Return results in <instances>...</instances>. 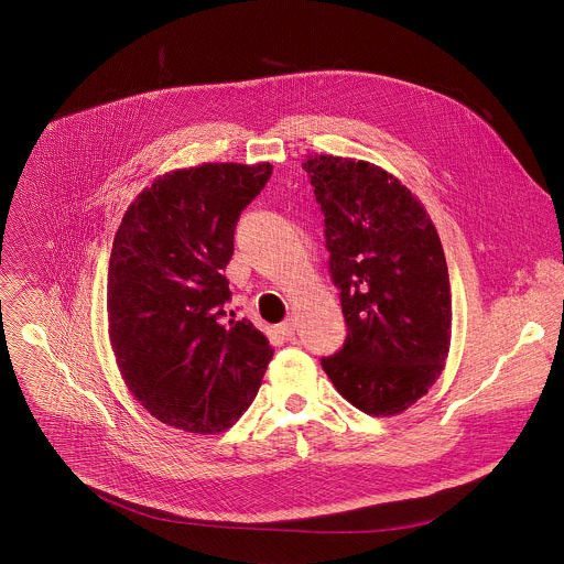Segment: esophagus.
I'll list each match as a JSON object with an SVG mask.
<instances>
[{"instance_id":"1","label":"esophagus","mask_w":564,"mask_h":564,"mask_svg":"<svg viewBox=\"0 0 564 564\" xmlns=\"http://www.w3.org/2000/svg\"><path fill=\"white\" fill-rule=\"evenodd\" d=\"M275 332H278V336H280L282 340H291V338L295 336V322H293V319H286V322H282L275 327Z\"/></svg>"}]
</instances>
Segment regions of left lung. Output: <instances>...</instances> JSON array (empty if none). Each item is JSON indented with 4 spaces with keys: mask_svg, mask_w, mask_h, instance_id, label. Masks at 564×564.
<instances>
[{
    "mask_svg": "<svg viewBox=\"0 0 564 564\" xmlns=\"http://www.w3.org/2000/svg\"><path fill=\"white\" fill-rule=\"evenodd\" d=\"M304 169L325 217L327 269L347 325L323 371L362 412L398 414L427 393L449 351L443 245L425 208L384 169L338 156H315Z\"/></svg>",
    "mask_w": 564,
    "mask_h": 564,
    "instance_id": "8db88e82",
    "label": "left lung"
}]
</instances>
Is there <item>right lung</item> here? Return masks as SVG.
Masks as SVG:
<instances>
[{"label":"right lung","mask_w":564,"mask_h":564,"mask_svg":"<svg viewBox=\"0 0 564 564\" xmlns=\"http://www.w3.org/2000/svg\"><path fill=\"white\" fill-rule=\"evenodd\" d=\"M273 166L208 162L148 186L123 215L108 264V329L132 395L184 432L230 427L273 356L247 319L224 322L241 213Z\"/></svg>","instance_id":"add662e5"}]
</instances>
